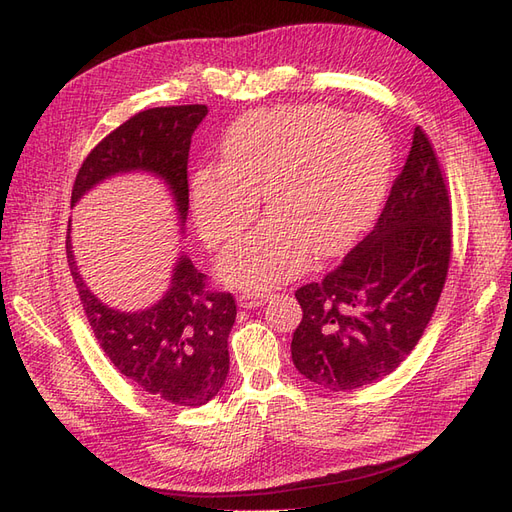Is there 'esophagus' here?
I'll use <instances>...</instances> for the list:
<instances>
[{
  "mask_svg": "<svg viewBox=\"0 0 512 512\" xmlns=\"http://www.w3.org/2000/svg\"><path fill=\"white\" fill-rule=\"evenodd\" d=\"M269 297H271V292H254V290H247V292H241V294H239L237 301H239L241 307L252 309V307L265 305V303L269 301Z\"/></svg>",
  "mask_w": 512,
  "mask_h": 512,
  "instance_id": "obj_1",
  "label": "esophagus"
}]
</instances>
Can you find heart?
<instances>
[{
  "mask_svg": "<svg viewBox=\"0 0 512 512\" xmlns=\"http://www.w3.org/2000/svg\"><path fill=\"white\" fill-rule=\"evenodd\" d=\"M391 168V143L376 121L346 119L324 104L280 106L237 119L222 141V166L192 181L200 235L222 245L250 226L262 192L271 218L232 243L220 275L262 290L329 256L376 213Z\"/></svg>",
  "mask_w": 512,
  "mask_h": 512,
  "instance_id": "b5f03b06",
  "label": "heart"
}]
</instances>
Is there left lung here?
<instances>
[{
  "label": "left lung",
  "instance_id": "1",
  "mask_svg": "<svg viewBox=\"0 0 512 512\" xmlns=\"http://www.w3.org/2000/svg\"><path fill=\"white\" fill-rule=\"evenodd\" d=\"M453 252V211L421 126L380 218L339 265L297 288L292 363L333 393L382 380L408 359L436 312Z\"/></svg>",
  "mask_w": 512,
  "mask_h": 512
}]
</instances>
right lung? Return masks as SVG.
I'll list each match as a JSON object with an SVG mask.
<instances>
[{"label": "right lung", "instance_id": "add662e5", "mask_svg": "<svg viewBox=\"0 0 512 512\" xmlns=\"http://www.w3.org/2000/svg\"><path fill=\"white\" fill-rule=\"evenodd\" d=\"M205 115V104H183L147 108L123 121L83 160L70 203L115 173L151 170L170 185L185 220L190 143ZM66 254L89 327L119 374L156 399L185 408L203 406L220 393L230 365L228 335L237 318V301L230 292L211 288L209 277L181 256L158 305L138 314L117 312L102 305L76 271L70 232Z\"/></svg>", "mask_w": 512, "mask_h": 512}]
</instances>
